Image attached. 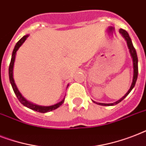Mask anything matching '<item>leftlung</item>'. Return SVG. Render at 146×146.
Wrapping results in <instances>:
<instances>
[{
  "instance_id": "1",
  "label": "left lung",
  "mask_w": 146,
  "mask_h": 146,
  "mask_svg": "<svg viewBox=\"0 0 146 146\" xmlns=\"http://www.w3.org/2000/svg\"><path fill=\"white\" fill-rule=\"evenodd\" d=\"M119 33L121 34V35L123 36V38H124L125 41L127 42V46H128V48H129V53H130V55H131L132 58H133V82H132L131 86L129 88V89L128 90L127 93L125 94L124 96H123L120 99H119L117 102H113V103H110V104H105V103H98V102H93L96 103L97 104H99V105H102V106H113V105H115V104H117L118 103H120L121 101L124 99L125 98L127 97L128 95L129 94V92L132 91V89H133L135 85H136V80H137V76H138V57H137V54H136V49L134 48L133 44L132 43V40L129 37V34L127 33V31H125L124 29H120L119 30Z\"/></svg>"
}]
</instances>
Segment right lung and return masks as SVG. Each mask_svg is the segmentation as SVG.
Listing matches in <instances>:
<instances>
[{
	"instance_id": "right-lung-1",
	"label": "right lung",
	"mask_w": 146,
	"mask_h": 146,
	"mask_svg": "<svg viewBox=\"0 0 146 146\" xmlns=\"http://www.w3.org/2000/svg\"><path fill=\"white\" fill-rule=\"evenodd\" d=\"M28 37L29 35H24L23 37L21 39L19 40V42L16 44V45H15L14 47V49L13 50L11 60H10V66H9V78H10V82L11 86H12V88L13 89V92H14L15 95L17 96V98L19 99V101L20 102V103H21L22 104H23L25 107H26V108H28L29 109H32L33 111H38V112H40V113H47V112L54 111L55 109H57V108H59V107L64 102L65 97H64L60 102L57 103V104H53V105H50V106H42V105H38V104H34V103H33V102H29V101H28V100H26L23 96H22V94L20 93V92L19 91V89L17 88V85L15 83L14 79H13V66H14V62L15 58H16V54H17V51L18 50V49L19 48V47H21L22 44L25 42V41H26V38ZM68 86L69 84L67 85V87H68Z\"/></svg>"
}]
</instances>
